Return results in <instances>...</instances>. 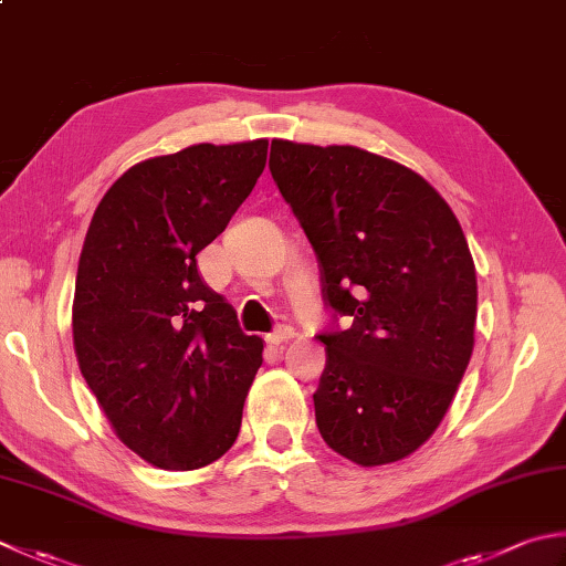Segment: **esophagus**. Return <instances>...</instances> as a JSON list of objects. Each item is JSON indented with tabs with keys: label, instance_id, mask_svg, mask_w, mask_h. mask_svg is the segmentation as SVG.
Masks as SVG:
<instances>
[{
	"label": "esophagus",
	"instance_id": "esophagus-1",
	"mask_svg": "<svg viewBox=\"0 0 566 566\" xmlns=\"http://www.w3.org/2000/svg\"><path fill=\"white\" fill-rule=\"evenodd\" d=\"M296 334H294V328L292 326H286V324H280L276 326L272 334L268 336V340L272 343V346H280V343H284V340H292Z\"/></svg>",
	"mask_w": 566,
	"mask_h": 566
}]
</instances>
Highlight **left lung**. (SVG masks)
Wrapping results in <instances>:
<instances>
[{
  "label": "left lung",
  "instance_id": "obj_1",
  "mask_svg": "<svg viewBox=\"0 0 566 566\" xmlns=\"http://www.w3.org/2000/svg\"><path fill=\"white\" fill-rule=\"evenodd\" d=\"M270 171L331 312L321 437L360 467L400 461L434 434L471 360L479 286L459 220L422 176L358 147L274 139Z\"/></svg>",
  "mask_w": 566,
  "mask_h": 566
}]
</instances>
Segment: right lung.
Here are the masks:
<instances>
[{"label":"right lung","instance_id":"add662e5","mask_svg":"<svg viewBox=\"0 0 566 566\" xmlns=\"http://www.w3.org/2000/svg\"><path fill=\"white\" fill-rule=\"evenodd\" d=\"M268 139L196 144L132 166L87 228L73 298L81 373L117 437L159 469L191 471L235 444L262 365L196 254L258 184Z\"/></svg>","mask_w":566,"mask_h":566}]
</instances>
